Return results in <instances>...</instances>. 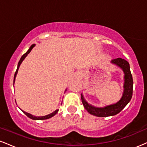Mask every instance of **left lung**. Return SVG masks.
<instances>
[{"mask_svg": "<svg viewBox=\"0 0 147 147\" xmlns=\"http://www.w3.org/2000/svg\"><path fill=\"white\" fill-rule=\"evenodd\" d=\"M111 63L115 64L122 69L124 73V92L122 98L119 102L116 104H111V105L106 106L105 107L99 108L90 105L84 99V95H81L82 103L84 108L86 109L89 113L97 117H109V116L115 115L119 113L125 106L129 104L131 101L133 95V81L131 70H130V65L127 61L122 58L114 59L111 61Z\"/></svg>", "mask_w": 147, "mask_h": 147, "instance_id": "1", "label": "left lung"}]
</instances>
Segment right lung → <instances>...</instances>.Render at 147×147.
Instances as JSON below:
<instances>
[{"label": "right lung", "instance_id": "add662e5", "mask_svg": "<svg viewBox=\"0 0 147 147\" xmlns=\"http://www.w3.org/2000/svg\"><path fill=\"white\" fill-rule=\"evenodd\" d=\"M34 45H35V44L32 45H31V47H30V48H29V50H28V51H27L26 52H25V53L24 54V55H23V56L21 57V59H20L19 61H18V66H17V69H16V71L15 72V74H14V82H15V78H16V75H17L18 70V68H19L20 65H21V63H22V61H23L24 60V59L25 58V57H27V55H28V54H29L30 52H31V50H32V48H34ZM23 111V112L24 113H25V115H26L28 116V117H30V119H34V120H42V119H49V118H50V117H53L54 115H56V114L57 113V112H58L59 110H58V109H57V110H56L55 111H54V112H53V113H50V114L48 115H45V116H41V117H36V116H34V115H31V114L25 112V111Z\"/></svg>", "mask_w": 147, "mask_h": 147}]
</instances>
